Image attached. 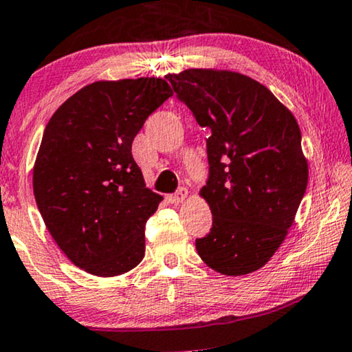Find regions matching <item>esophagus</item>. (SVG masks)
<instances>
[{"label":"esophagus","mask_w":352,"mask_h":352,"mask_svg":"<svg viewBox=\"0 0 352 352\" xmlns=\"http://www.w3.org/2000/svg\"><path fill=\"white\" fill-rule=\"evenodd\" d=\"M188 196V190L186 188H180L177 192H174V195H169L167 196V201L170 202V204H180V202H183L186 199Z\"/></svg>","instance_id":"esophagus-1"}]
</instances>
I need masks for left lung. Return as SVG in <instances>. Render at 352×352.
Wrapping results in <instances>:
<instances>
[{"label":"left lung","mask_w":352,"mask_h":352,"mask_svg":"<svg viewBox=\"0 0 352 352\" xmlns=\"http://www.w3.org/2000/svg\"><path fill=\"white\" fill-rule=\"evenodd\" d=\"M166 78L197 124L210 129L201 196L212 228L196 239L197 254L217 273H254L285 239L308 185L298 122L268 87L241 73L190 68Z\"/></svg>","instance_id":"8db88e82"}]
</instances>
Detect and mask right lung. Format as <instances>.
Listing matches in <instances>:
<instances>
[{
  "mask_svg": "<svg viewBox=\"0 0 352 352\" xmlns=\"http://www.w3.org/2000/svg\"><path fill=\"white\" fill-rule=\"evenodd\" d=\"M172 94L161 78L97 81L49 120L33 192L54 241L78 268L120 276L145 256V225L162 196L145 186L132 142Z\"/></svg>",
  "mask_w": 352,
  "mask_h": 352,
  "instance_id": "right-lung-1",
  "label": "right lung"
}]
</instances>
